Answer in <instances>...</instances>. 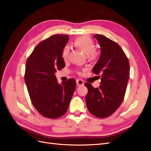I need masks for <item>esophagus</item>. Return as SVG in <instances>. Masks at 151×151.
Here are the masks:
<instances>
[{"mask_svg":"<svg viewBox=\"0 0 151 151\" xmlns=\"http://www.w3.org/2000/svg\"><path fill=\"white\" fill-rule=\"evenodd\" d=\"M84 81H82V80L81 79H78L76 80V85H77L78 86H83L84 85Z\"/></svg>","mask_w":151,"mask_h":151,"instance_id":"34e87169","label":"esophagus"}]
</instances>
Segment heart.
Wrapping results in <instances>:
<instances>
[{
  "label": "heart",
  "instance_id": "b5f03b06",
  "mask_svg": "<svg viewBox=\"0 0 151 151\" xmlns=\"http://www.w3.org/2000/svg\"><path fill=\"white\" fill-rule=\"evenodd\" d=\"M75 46L81 50L83 52L88 56L89 61L94 60L97 57V54L95 52L96 46L90 38L86 36L79 37L75 40ZM70 52V47L69 45H65L62 50V58L66 61L69 58Z\"/></svg>",
  "mask_w": 151,
  "mask_h": 151
}]
</instances>
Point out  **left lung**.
I'll use <instances>...</instances> for the list:
<instances>
[{"label": "left lung", "mask_w": 151, "mask_h": 151, "mask_svg": "<svg viewBox=\"0 0 151 151\" xmlns=\"http://www.w3.org/2000/svg\"><path fill=\"white\" fill-rule=\"evenodd\" d=\"M101 48V55L93 72L101 77V85L94 88L89 83L86 102L88 110L96 117L105 118L116 111L123 102L130 78V65L119 45L102 35L93 36Z\"/></svg>", "instance_id": "left-lung-1"}]
</instances>
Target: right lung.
Masks as SVG:
<instances>
[{
  "label": "right lung",
  "instance_id": "right-lung-1",
  "mask_svg": "<svg viewBox=\"0 0 151 151\" xmlns=\"http://www.w3.org/2000/svg\"><path fill=\"white\" fill-rule=\"evenodd\" d=\"M67 35L56 34L41 41L28 58L24 81L32 104L47 118L56 119L65 114L76 88L75 79L58 84L54 74L65 66L62 50Z\"/></svg>",
  "mask_w": 151,
  "mask_h": 151
}]
</instances>
